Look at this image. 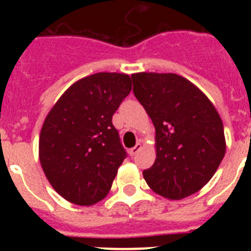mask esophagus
Here are the masks:
<instances>
[{"instance_id":"obj_1","label":"esophagus","mask_w":251,"mask_h":251,"mask_svg":"<svg viewBox=\"0 0 251 251\" xmlns=\"http://www.w3.org/2000/svg\"><path fill=\"white\" fill-rule=\"evenodd\" d=\"M141 148H142L141 143H137V145L134 146V147L130 148V150H129V154L133 157V156H134V154H137V153H138L139 151H141Z\"/></svg>"}]
</instances>
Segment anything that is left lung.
<instances>
[{"mask_svg": "<svg viewBox=\"0 0 251 251\" xmlns=\"http://www.w3.org/2000/svg\"><path fill=\"white\" fill-rule=\"evenodd\" d=\"M132 79L133 93L156 128V161L143 171L147 185L168 200L200 191L226 152L216 108L181 75L137 73Z\"/></svg>", "mask_w": 251, "mask_h": 251, "instance_id": "obj_1", "label": "left lung"}]
</instances>
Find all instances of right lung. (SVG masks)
I'll return each mask as SVG.
<instances>
[{"mask_svg": "<svg viewBox=\"0 0 251 251\" xmlns=\"http://www.w3.org/2000/svg\"><path fill=\"white\" fill-rule=\"evenodd\" d=\"M130 90L129 75L97 73L69 86L46 115L40 163L50 185L69 202L94 205L110 191L127 156L112 117Z\"/></svg>", "mask_w": 251, "mask_h": 251, "instance_id": "1", "label": "right lung"}]
</instances>
